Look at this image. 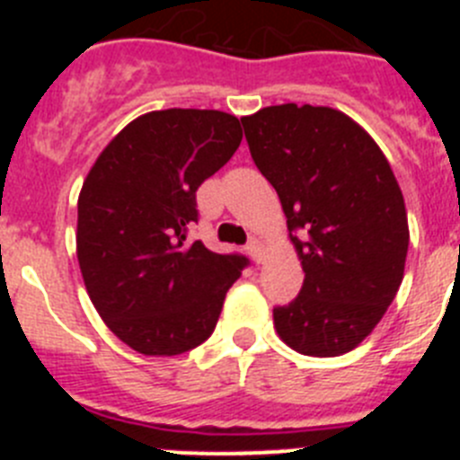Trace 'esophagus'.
I'll return each instance as SVG.
<instances>
[{"label": "esophagus", "mask_w": 460, "mask_h": 460, "mask_svg": "<svg viewBox=\"0 0 460 460\" xmlns=\"http://www.w3.org/2000/svg\"><path fill=\"white\" fill-rule=\"evenodd\" d=\"M246 251H249V255L253 258L255 265H260V262L265 260V249H262V242H260V239H251V242L246 243Z\"/></svg>", "instance_id": "1"}]
</instances>
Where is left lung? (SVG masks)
I'll use <instances>...</instances> for the list:
<instances>
[{"label":"left lung","mask_w":460,"mask_h":460,"mask_svg":"<svg viewBox=\"0 0 460 460\" xmlns=\"http://www.w3.org/2000/svg\"><path fill=\"white\" fill-rule=\"evenodd\" d=\"M242 124L306 274L299 295L274 308L276 332L308 357L350 352L403 280L408 214L389 161L334 108L271 105Z\"/></svg>","instance_id":"8db88e82"}]
</instances>
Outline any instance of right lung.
I'll return each instance as SVG.
<instances>
[{
    "mask_svg": "<svg viewBox=\"0 0 460 460\" xmlns=\"http://www.w3.org/2000/svg\"><path fill=\"white\" fill-rule=\"evenodd\" d=\"M242 142L234 115L156 110L121 128L78 198V262L89 299L140 355L172 357L205 343L249 258L214 253L189 227L195 190Z\"/></svg>",
    "mask_w": 460,
    "mask_h": 460,
    "instance_id": "obj_1",
    "label": "right lung"
}]
</instances>
